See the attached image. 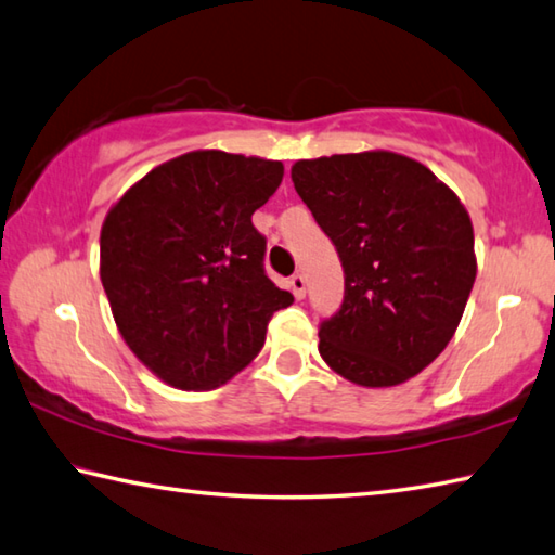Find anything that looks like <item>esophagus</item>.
Masks as SVG:
<instances>
[{"instance_id":"34e87169","label":"esophagus","mask_w":555,"mask_h":555,"mask_svg":"<svg viewBox=\"0 0 555 555\" xmlns=\"http://www.w3.org/2000/svg\"><path fill=\"white\" fill-rule=\"evenodd\" d=\"M288 286H291V291H294V296L300 300L306 296V279L300 276V274H294L288 279Z\"/></svg>"}]
</instances>
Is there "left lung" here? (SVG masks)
Instances as JSON below:
<instances>
[{"label":"left lung","mask_w":555,"mask_h":555,"mask_svg":"<svg viewBox=\"0 0 555 555\" xmlns=\"http://www.w3.org/2000/svg\"><path fill=\"white\" fill-rule=\"evenodd\" d=\"M291 179L345 269L320 357L369 388L420 374L449 345L476 281L466 208L425 165L383 150L300 159Z\"/></svg>","instance_id":"left-lung-1"}]
</instances>
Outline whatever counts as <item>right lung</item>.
Masks as SVG:
<instances>
[{"instance_id":"right-lung-1","label":"right lung","mask_w":555,"mask_h":555,"mask_svg":"<svg viewBox=\"0 0 555 555\" xmlns=\"http://www.w3.org/2000/svg\"><path fill=\"white\" fill-rule=\"evenodd\" d=\"M284 179L274 159L198 150L155 167L108 210L102 284L126 345L169 386L216 388L259 354L294 304L251 225Z\"/></svg>"}]
</instances>
